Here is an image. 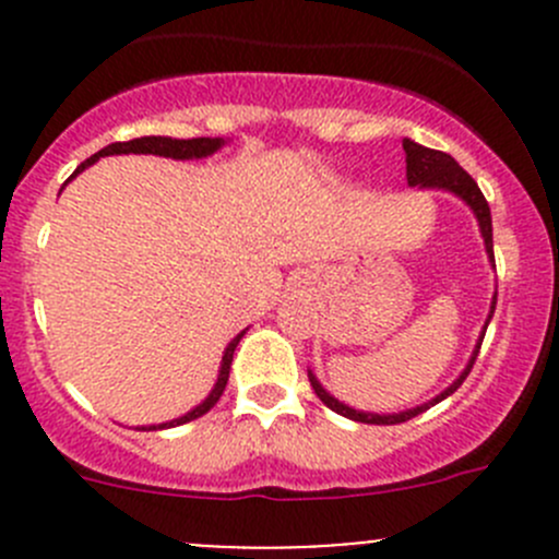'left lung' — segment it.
I'll use <instances>...</instances> for the list:
<instances>
[{
	"mask_svg": "<svg viewBox=\"0 0 559 559\" xmlns=\"http://www.w3.org/2000/svg\"><path fill=\"white\" fill-rule=\"evenodd\" d=\"M403 151H405V178H408V186H419V189H441V191H449V194L460 197L462 202H465L467 207L473 211V216H476L478 222V233H481L484 238V248H487V257H489V264L495 267V253H492V213H489V205L487 200H484L481 189H478L476 180L471 178L465 170H462L460 165L452 159L449 154H443V151H432V148H425V145L414 143V140L405 138L403 140ZM495 306H498V292L492 295V306H489V316L487 321H484V330L481 335H478L476 341V348H473L471 359H467L465 370H462L460 376L443 389L441 394H436L432 400H427V403L416 405V408H405V411H397V414H373V411H357L352 408V405L341 403L337 397H332L330 392H326L324 386H321V381L316 379L313 370H308V379H311V386L316 392V397L321 400V403L326 405V408H332L335 414L346 416V419H354V421H362V425H400V421H408L414 419V416L425 414L430 405L441 403V400H447L449 394H454L456 389H460L462 381L467 379V373H471L473 362H476L478 357V348H481V341H484V332H487L489 321H492V313H495Z\"/></svg>",
	"mask_w": 559,
	"mask_h": 559,
	"instance_id": "left-lung-1",
	"label": "left lung"
}]
</instances>
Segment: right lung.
Listing matches in <instances>:
<instances>
[{
  "label": "right lung",
  "mask_w": 559,
  "mask_h": 559,
  "mask_svg": "<svg viewBox=\"0 0 559 559\" xmlns=\"http://www.w3.org/2000/svg\"><path fill=\"white\" fill-rule=\"evenodd\" d=\"M227 145V140L224 138H191V140H175V138H159V134H151V138H134L129 140V143H110L105 145L103 151H97V154L92 156V159L83 162L81 167H78V173H83L86 167H92L94 162H99L103 156H118V154H154V156H165V159H205V156H213L218 148H224ZM72 175V178H75ZM70 178V180H72ZM67 180V183H70ZM64 183V186H67ZM246 335L243 332H238V335L229 341V346L224 348V357H222V368H218V379L216 384H213L211 394H207L205 400H202L200 405H194L191 411H186L183 416H178V419H170V421H162V425H148V427H138V430H165V427H178V425H186V421L191 419H200L202 414H207V411L213 408V405L218 403V397L224 394V386H227L229 381V368H233V357H235V348H238L240 337Z\"/></svg>",
  "instance_id": "1"
}]
</instances>
